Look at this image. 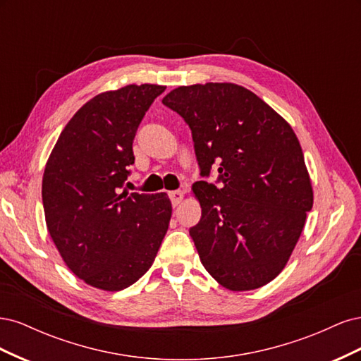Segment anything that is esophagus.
<instances>
[{"mask_svg": "<svg viewBox=\"0 0 361 361\" xmlns=\"http://www.w3.org/2000/svg\"><path fill=\"white\" fill-rule=\"evenodd\" d=\"M169 197H170L173 206H178L182 202V199H183V192L182 191H170L169 192Z\"/></svg>", "mask_w": 361, "mask_h": 361, "instance_id": "1", "label": "esophagus"}]
</instances>
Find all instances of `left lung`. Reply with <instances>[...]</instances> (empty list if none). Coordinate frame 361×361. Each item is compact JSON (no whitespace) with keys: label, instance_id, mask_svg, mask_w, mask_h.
Listing matches in <instances>:
<instances>
[{"label":"left lung","instance_id":"left-lung-1","mask_svg":"<svg viewBox=\"0 0 361 361\" xmlns=\"http://www.w3.org/2000/svg\"><path fill=\"white\" fill-rule=\"evenodd\" d=\"M191 129L202 206L190 235L206 271L231 290L274 280L297 245L313 191L300 141L285 118L241 85L178 87L162 99Z\"/></svg>","mask_w":361,"mask_h":361}]
</instances>
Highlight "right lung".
<instances>
[{"mask_svg": "<svg viewBox=\"0 0 361 361\" xmlns=\"http://www.w3.org/2000/svg\"><path fill=\"white\" fill-rule=\"evenodd\" d=\"M164 90L130 84L94 96L64 126L47 162L42 200L48 232L64 264L97 289L134 285L167 233L166 192L122 191L135 159L137 129Z\"/></svg>", "mask_w": 361, "mask_h": 361, "instance_id": "obj_1", "label": "right lung"}]
</instances>
